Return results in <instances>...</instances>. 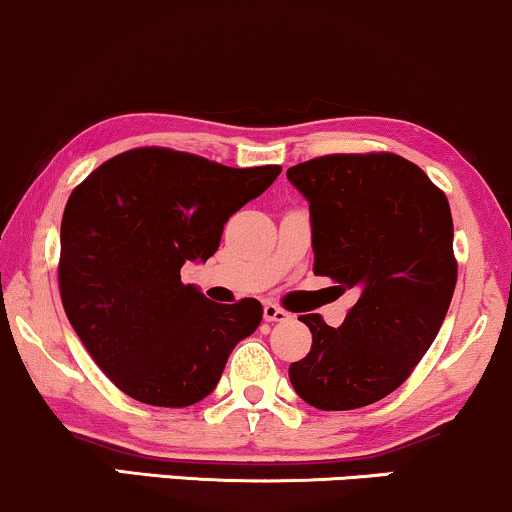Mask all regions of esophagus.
<instances>
[{
  "label": "esophagus",
  "instance_id": "34e87169",
  "mask_svg": "<svg viewBox=\"0 0 512 512\" xmlns=\"http://www.w3.org/2000/svg\"><path fill=\"white\" fill-rule=\"evenodd\" d=\"M263 318H266V321H270V323H285V321H290L292 314H290V311L282 309V306L268 302L266 306H263Z\"/></svg>",
  "mask_w": 512,
  "mask_h": 512
}]
</instances>
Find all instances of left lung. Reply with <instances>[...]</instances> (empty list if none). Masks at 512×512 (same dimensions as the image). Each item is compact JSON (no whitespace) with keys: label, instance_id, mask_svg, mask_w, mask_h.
<instances>
[{"label":"left lung","instance_id":"left-lung-1","mask_svg":"<svg viewBox=\"0 0 512 512\" xmlns=\"http://www.w3.org/2000/svg\"><path fill=\"white\" fill-rule=\"evenodd\" d=\"M287 179L309 201L314 273L359 294L340 328L299 316L314 340L290 364L292 388L318 410H357L410 378L448 314L458 282L448 198L395 153L323 155Z\"/></svg>","mask_w":512,"mask_h":512}]
</instances>
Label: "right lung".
Returning <instances> with one entry per match:
<instances>
[{"label": "right lung", "mask_w": 512, "mask_h": 512, "mask_svg": "<svg viewBox=\"0 0 512 512\" xmlns=\"http://www.w3.org/2000/svg\"><path fill=\"white\" fill-rule=\"evenodd\" d=\"M280 172L148 146L102 162L71 191L59 294L93 362L129 398L196 405L218 386L234 345L258 328V299L215 304L179 270L208 261L230 215Z\"/></svg>", "instance_id": "obj_1"}]
</instances>
